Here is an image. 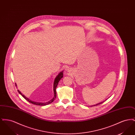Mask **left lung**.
I'll return each mask as SVG.
<instances>
[{"label":"left lung","mask_w":135,"mask_h":135,"mask_svg":"<svg viewBox=\"0 0 135 135\" xmlns=\"http://www.w3.org/2000/svg\"><path fill=\"white\" fill-rule=\"evenodd\" d=\"M102 103H103V102H101V103H98V104H96V105H93V106H96V105H100V104H102Z\"/></svg>","instance_id":"left-lung-1"}]
</instances>
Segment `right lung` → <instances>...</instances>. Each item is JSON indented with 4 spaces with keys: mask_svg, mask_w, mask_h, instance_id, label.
Masks as SVG:
<instances>
[{
    "mask_svg": "<svg viewBox=\"0 0 135 135\" xmlns=\"http://www.w3.org/2000/svg\"><path fill=\"white\" fill-rule=\"evenodd\" d=\"M63 71H62V72H61L58 74V75L56 76V77L55 78V80H54V98H53L50 101H49V102H46V103H40V102H37L33 101L30 100L29 99H28V98L26 97L24 95H23V94L21 93V91H20L19 90H18V92H19V93L20 94H21V95L22 96V97H23V98H24L26 99V100H27V101H28L29 102L32 103V104H34V105H39V106H45V105H48V104H50V103H52V102L55 100V98H56V96H57V94H56V88H57V85H58V83H59V81L60 80V79H61V78H62V77H63ZM16 84V86H17L16 84Z\"/></svg>",
    "mask_w": 135,
    "mask_h": 135,
    "instance_id": "right-lung-1",
    "label": "right lung"
}]
</instances>
